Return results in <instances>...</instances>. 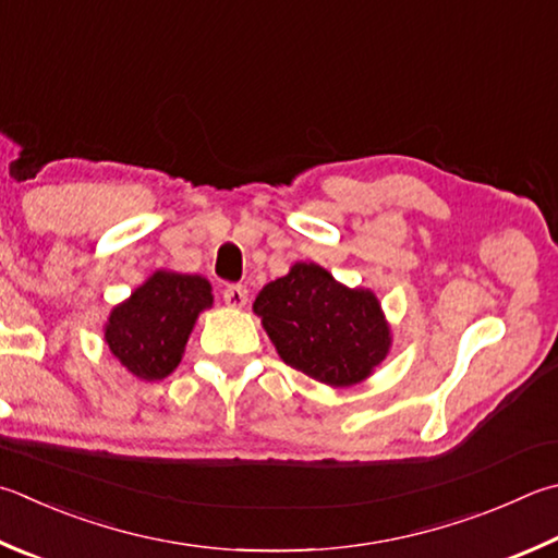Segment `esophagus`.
<instances>
[{
    "mask_svg": "<svg viewBox=\"0 0 558 558\" xmlns=\"http://www.w3.org/2000/svg\"><path fill=\"white\" fill-rule=\"evenodd\" d=\"M225 302L229 307H244L248 302V290L244 286H227L225 288Z\"/></svg>",
    "mask_w": 558,
    "mask_h": 558,
    "instance_id": "esophagus-1",
    "label": "esophagus"
}]
</instances>
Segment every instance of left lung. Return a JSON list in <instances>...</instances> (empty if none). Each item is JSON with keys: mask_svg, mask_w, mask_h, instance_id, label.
<instances>
[{"mask_svg": "<svg viewBox=\"0 0 558 558\" xmlns=\"http://www.w3.org/2000/svg\"><path fill=\"white\" fill-rule=\"evenodd\" d=\"M253 312L288 366L331 388L366 380L390 351V324L371 290H351L317 263L268 282Z\"/></svg>", "mask_w": 558, "mask_h": 558, "instance_id": "left-lung-1", "label": "left lung"}]
</instances>
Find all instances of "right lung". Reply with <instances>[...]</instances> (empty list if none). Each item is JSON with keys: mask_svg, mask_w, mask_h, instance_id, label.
Segmentation results:
<instances>
[{"mask_svg": "<svg viewBox=\"0 0 558 558\" xmlns=\"http://www.w3.org/2000/svg\"><path fill=\"white\" fill-rule=\"evenodd\" d=\"M211 302L207 278L156 270L111 310L105 341L131 376L160 380L178 368L199 312Z\"/></svg>", "mask_w": 558, "mask_h": 558, "instance_id": "add662e5", "label": "right lung"}]
</instances>
